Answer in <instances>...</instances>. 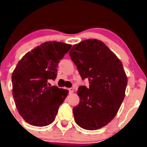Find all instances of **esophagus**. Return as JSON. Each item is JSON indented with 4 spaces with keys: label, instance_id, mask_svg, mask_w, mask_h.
<instances>
[{
    "label": "esophagus",
    "instance_id": "obj_1",
    "mask_svg": "<svg viewBox=\"0 0 147 147\" xmlns=\"http://www.w3.org/2000/svg\"><path fill=\"white\" fill-rule=\"evenodd\" d=\"M68 91H69V93L71 94L74 92V88H70L68 89Z\"/></svg>",
    "mask_w": 147,
    "mask_h": 147
}]
</instances>
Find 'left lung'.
Returning <instances> with one entry per match:
<instances>
[{
  "label": "left lung",
  "instance_id": "1",
  "mask_svg": "<svg viewBox=\"0 0 147 147\" xmlns=\"http://www.w3.org/2000/svg\"><path fill=\"white\" fill-rule=\"evenodd\" d=\"M82 79L89 87L79 86V104L73 108L76 123L97 130L115 117L124 100L127 77L122 62L103 42L88 39L74 45L70 52Z\"/></svg>",
  "mask_w": 147,
  "mask_h": 147
}]
</instances>
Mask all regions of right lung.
<instances>
[{
	"label": "right lung",
	"mask_w": 147,
	"mask_h": 147,
	"mask_svg": "<svg viewBox=\"0 0 147 147\" xmlns=\"http://www.w3.org/2000/svg\"><path fill=\"white\" fill-rule=\"evenodd\" d=\"M72 45L61 42H45L27 53L19 61L11 76L12 95L16 109L27 122L45 126L55 120L68 90L50 86L60 60Z\"/></svg>",
	"instance_id": "obj_1"
}]
</instances>
